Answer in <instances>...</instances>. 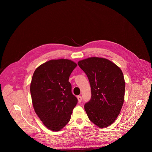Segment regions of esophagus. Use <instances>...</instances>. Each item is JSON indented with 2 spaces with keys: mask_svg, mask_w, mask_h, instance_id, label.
Here are the masks:
<instances>
[{
  "mask_svg": "<svg viewBox=\"0 0 152 152\" xmlns=\"http://www.w3.org/2000/svg\"><path fill=\"white\" fill-rule=\"evenodd\" d=\"M77 100H78L79 103H80L81 101H82V97H81L80 96H78L77 97Z\"/></svg>",
  "mask_w": 152,
  "mask_h": 152,
  "instance_id": "1",
  "label": "esophagus"
}]
</instances>
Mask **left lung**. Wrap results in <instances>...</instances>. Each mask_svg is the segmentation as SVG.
<instances>
[{"instance_id": "obj_1", "label": "left lung", "mask_w": 152, "mask_h": 152, "mask_svg": "<svg viewBox=\"0 0 152 152\" xmlns=\"http://www.w3.org/2000/svg\"><path fill=\"white\" fill-rule=\"evenodd\" d=\"M77 64L91 86V98L84 105L88 118L99 127L111 125L119 115L124 100L125 81L121 70L103 58L91 57Z\"/></svg>"}]
</instances>
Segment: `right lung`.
I'll use <instances>...</instances> for the list:
<instances>
[{
  "instance_id": "add662e5",
  "label": "right lung",
  "mask_w": 152,
  "mask_h": 152,
  "mask_svg": "<svg viewBox=\"0 0 152 152\" xmlns=\"http://www.w3.org/2000/svg\"><path fill=\"white\" fill-rule=\"evenodd\" d=\"M77 66L67 59H52L35 70L30 86L34 111L50 131H59L70 121L77 103L69 81Z\"/></svg>"
}]
</instances>
